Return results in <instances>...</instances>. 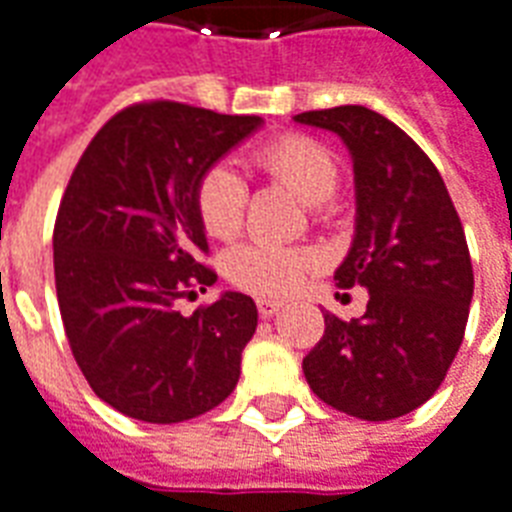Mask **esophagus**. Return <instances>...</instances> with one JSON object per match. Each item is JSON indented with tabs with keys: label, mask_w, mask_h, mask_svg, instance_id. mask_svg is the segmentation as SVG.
Returning <instances> with one entry per match:
<instances>
[{
	"label": "esophagus",
	"mask_w": 512,
	"mask_h": 512,
	"mask_svg": "<svg viewBox=\"0 0 512 512\" xmlns=\"http://www.w3.org/2000/svg\"><path fill=\"white\" fill-rule=\"evenodd\" d=\"M256 307H259L261 318H272V315L278 313L283 305H280V302H275V299H259V302H256Z\"/></svg>",
	"instance_id": "obj_1"
}]
</instances>
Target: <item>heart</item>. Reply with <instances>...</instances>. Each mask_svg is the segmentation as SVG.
I'll return each mask as SVG.
<instances>
[{
  "label": "heart",
  "mask_w": 512,
  "mask_h": 512,
  "mask_svg": "<svg viewBox=\"0 0 512 512\" xmlns=\"http://www.w3.org/2000/svg\"><path fill=\"white\" fill-rule=\"evenodd\" d=\"M272 180L291 188L307 205H321L340 186V164L334 153L310 137H280L256 153ZM248 207V183L229 164H215L199 178L197 213L205 232L232 240L242 229ZM321 267V256L310 248H286L272 242H245L226 253V280L256 297H291Z\"/></svg>",
  "instance_id": "b5f03b06"
}]
</instances>
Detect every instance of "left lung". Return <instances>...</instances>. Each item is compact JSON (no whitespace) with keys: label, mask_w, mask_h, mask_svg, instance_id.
Masks as SVG:
<instances>
[{"label":"left lung","mask_w":512,"mask_h":512,"mask_svg":"<svg viewBox=\"0 0 512 512\" xmlns=\"http://www.w3.org/2000/svg\"><path fill=\"white\" fill-rule=\"evenodd\" d=\"M294 121L337 134L351 153L356 226L334 280L370 291L361 318L324 315L305 378L348 416H405L440 388L464 340L475 278L459 213L429 156L375 110L343 105Z\"/></svg>","instance_id":"8db88e82"}]
</instances>
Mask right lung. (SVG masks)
Segmentation results:
<instances>
[{
	"label": "right lung",
	"instance_id": "right-lung-1",
	"mask_svg": "<svg viewBox=\"0 0 512 512\" xmlns=\"http://www.w3.org/2000/svg\"><path fill=\"white\" fill-rule=\"evenodd\" d=\"M259 115L180 102L121 110L88 142L53 229V270L72 356L94 394L148 424L221 405L240 380L256 302L224 291L191 315L175 302L215 283L197 186L261 129Z\"/></svg>",
	"mask_w": 512,
	"mask_h": 512
}]
</instances>
